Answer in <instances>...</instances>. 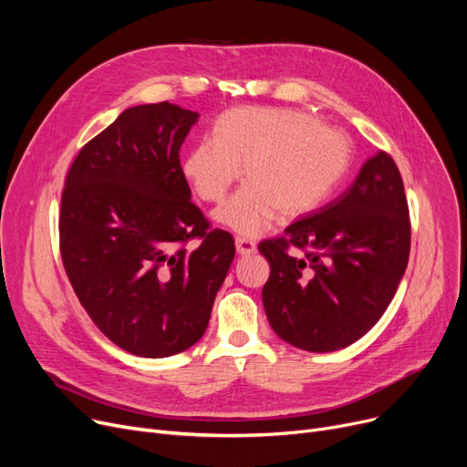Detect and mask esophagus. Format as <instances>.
<instances>
[{"instance_id":"obj_1","label":"esophagus","mask_w":467,"mask_h":467,"mask_svg":"<svg viewBox=\"0 0 467 467\" xmlns=\"http://www.w3.org/2000/svg\"><path fill=\"white\" fill-rule=\"evenodd\" d=\"M234 244H236V252H238V255H252V254H255V250H257V246H255V242H254V240L242 238V236H238V238L234 240Z\"/></svg>"}]
</instances>
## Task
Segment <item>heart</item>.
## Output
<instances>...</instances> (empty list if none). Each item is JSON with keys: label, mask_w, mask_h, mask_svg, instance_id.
Returning <instances> with one entry per match:
<instances>
[{"label": "heart", "mask_w": 467, "mask_h": 467, "mask_svg": "<svg viewBox=\"0 0 467 467\" xmlns=\"http://www.w3.org/2000/svg\"><path fill=\"white\" fill-rule=\"evenodd\" d=\"M350 161L345 134L310 115L273 108H236L221 113L213 140L196 141L182 161L194 194L219 202L242 174L236 194L215 219L244 236H257L276 212L291 219L320 204Z\"/></svg>", "instance_id": "b5f03b06"}]
</instances>
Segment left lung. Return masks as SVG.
I'll list each match as a JSON object with an SVG mask.
<instances>
[{
	"label": "left lung",
	"instance_id": "8db88e82",
	"mask_svg": "<svg viewBox=\"0 0 467 467\" xmlns=\"http://www.w3.org/2000/svg\"><path fill=\"white\" fill-rule=\"evenodd\" d=\"M259 252L271 265L263 306L275 333L308 352L352 345L380 320L409 263V206L394 159L379 151L345 192Z\"/></svg>",
	"mask_w": 467,
	"mask_h": 467
}]
</instances>
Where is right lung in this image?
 Listing matches in <instances>:
<instances>
[{
  "mask_svg": "<svg viewBox=\"0 0 467 467\" xmlns=\"http://www.w3.org/2000/svg\"><path fill=\"white\" fill-rule=\"evenodd\" d=\"M199 113L161 102L122 111L73 161L60 204V254L73 291L122 350L168 358L210 322L234 259L227 231L191 202L180 150ZM202 244L189 251L186 242Z\"/></svg>",
  "mask_w": 467,
  "mask_h": 467,
  "instance_id": "right-lung-1",
  "label": "right lung"
}]
</instances>
